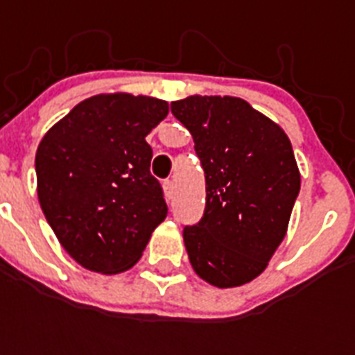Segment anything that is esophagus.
<instances>
[{
    "instance_id": "1",
    "label": "esophagus",
    "mask_w": 355,
    "mask_h": 355,
    "mask_svg": "<svg viewBox=\"0 0 355 355\" xmlns=\"http://www.w3.org/2000/svg\"><path fill=\"white\" fill-rule=\"evenodd\" d=\"M162 188H164V195H166V199L173 200V197H175V184H173V180H166Z\"/></svg>"
}]
</instances>
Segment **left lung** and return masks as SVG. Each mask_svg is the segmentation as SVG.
Here are the masks:
<instances>
[{"mask_svg":"<svg viewBox=\"0 0 355 355\" xmlns=\"http://www.w3.org/2000/svg\"><path fill=\"white\" fill-rule=\"evenodd\" d=\"M206 175V210L184 228L189 263L219 289L258 278L287 234L300 171L284 128L247 101L189 96L171 103Z\"/></svg>","mask_w":355,"mask_h":355,"instance_id":"8db88e82","label":"left lung"}]
</instances>
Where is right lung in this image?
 <instances>
[{
  "mask_svg": "<svg viewBox=\"0 0 355 355\" xmlns=\"http://www.w3.org/2000/svg\"><path fill=\"white\" fill-rule=\"evenodd\" d=\"M167 114V101L156 97L97 94L42 138L38 200L58 243L80 267L99 275L128 270L166 219L145 136Z\"/></svg>",
  "mask_w": 355,
  "mask_h": 355,
  "instance_id": "obj_1",
  "label": "right lung"
}]
</instances>
